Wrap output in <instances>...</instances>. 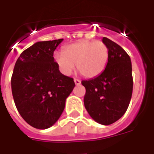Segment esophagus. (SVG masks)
<instances>
[{
	"instance_id": "obj_1",
	"label": "esophagus",
	"mask_w": 154,
	"mask_h": 154,
	"mask_svg": "<svg viewBox=\"0 0 154 154\" xmlns=\"http://www.w3.org/2000/svg\"><path fill=\"white\" fill-rule=\"evenodd\" d=\"M74 82H75V84H76L77 86H78V85H80L81 84V81L79 80V79H74Z\"/></svg>"
}]
</instances>
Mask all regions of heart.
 Instances as JSON below:
<instances>
[{
  "label": "heart",
  "mask_w": 154,
  "mask_h": 154,
  "mask_svg": "<svg viewBox=\"0 0 154 154\" xmlns=\"http://www.w3.org/2000/svg\"><path fill=\"white\" fill-rule=\"evenodd\" d=\"M109 58V48L102 41L82 40L70 44L64 48V54L57 53L54 59L59 70L69 76L77 70L87 78L100 75L106 66Z\"/></svg>",
  "instance_id": "obj_1"
}]
</instances>
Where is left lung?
<instances>
[{
  "instance_id": "8db88e82",
  "label": "left lung",
  "mask_w": 154,
  "mask_h": 154,
  "mask_svg": "<svg viewBox=\"0 0 154 154\" xmlns=\"http://www.w3.org/2000/svg\"><path fill=\"white\" fill-rule=\"evenodd\" d=\"M109 48L106 67L90 80L82 81L86 88L84 106L92 119L109 125L120 119L128 109L133 91L130 57L119 45L104 37Z\"/></svg>"
}]
</instances>
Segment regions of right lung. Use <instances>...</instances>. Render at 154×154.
I'll list each match as a JSON object with an SVG mask.
<instances>
[{
	"label": "right lung",
	"instance_id": "add662e5",
	"mask_svg": "<svg viewBox=\"0 0 154 154\" xmlns=\"http://www.w3.org/2000/svg\"><path fill=\"white\" fill-rule=\"evenodd\" d=\"M63 38L37 42L23 51L15 63L11 90L15 106L29 125H54L75 87L73 78L60 72L54 52Z\"/></svg>",
	"mask_w": 154,
	"mask_h": 154
}]
</instances>
